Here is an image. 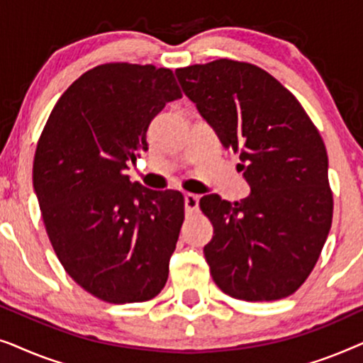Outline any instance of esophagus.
Wrapping results in <instances>:
<instances>
[{"label":"esophagus","instance_id":"1","mask_svg":"<svg viewBox=\"0 0 363 363\" xmlns=\"http://www.w3.org/2000/svg\"><path fill=\"white\" fill-rule=\"evenodd\" d=\"M183 200H185L186 213H195L198 210V203H200V198H198L196 195H193V193H185Z\"/></svg>","mask_w":363,"mask_h":363}]
</instances>
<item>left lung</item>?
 I'll return each instance as SVG.
<instances>
[{
  "mask_svg": "<svg viewBox=\"0 0 363 363\" xmlns=\"http://www.w3.org/2000/svg\"><path fill=\"white\" fill-rule=\"evenodd\" d=\"M226 150L240 155L250 196L231 205L206 195L200 208L213 238L205 257L213 281L242 301H276L314 269L332 225L329 158L297 99L271 74L230 59L177 69Z\"/></svg>",
  "mask_w": 363,
  "mask_h": 363,
  "instance_id": "8db88e82",
  "label": "left lung"
}]
</instances>
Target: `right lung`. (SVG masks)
I'll return each instance as SVG.
<instances>
[{
  "instance_id": "1",
  "label": "right lung",
  "mask_w": 363,
  "mask_h": 363,
  "mask_svg": "<svg viewBox=\"0 0 363 363\" xmlns=\"http://www.w3.org/2000/svg\"><path fill=\"white\" fill-rule=\"evenodd\" d=\"M180 97L170 69L104 64L62 94L38 142L33 185L49 241L102 301H148L168 279L183 195L148 190L125 170L148 150L153 117Z\"/></svg>"
}]
</instances>
